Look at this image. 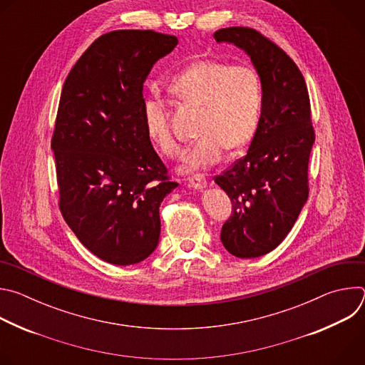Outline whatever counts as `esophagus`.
I'll return each instance as SVG.
<instances>
[{
  "instance_id": "34e87169",
  "label": "esophagus",
  "mask_w": 365,
  "mask_h": 365,
  "mask_svg": "<svg viewBox=\"0 0 365 365\" xmlns=\"http://www.w3.org/2000/svg\"><path fill=\"white\" fill-rule=\"evenodd\" d=\"M189 186L193 189H203L206 186V176L202 173H196L189 178Z\"/></svg>"
}]
</instances>
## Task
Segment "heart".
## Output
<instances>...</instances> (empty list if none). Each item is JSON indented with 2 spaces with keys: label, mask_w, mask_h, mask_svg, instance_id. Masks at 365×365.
I'll return each mask as SVG.
<instances>
[{
  "label": "heart",
  "mask_w": 365,
  "mask_h": 365,
  "mask_svg": "<svg viewBox=\"0 0 365 365\" xmlns=\"http://www.w3.org/2000/svg\"><path fill=\"white\" fill-rule=\"evenodd\" d=\"M182 102L200 106L202 134L183 155V172L217 165L225 148L237 150L248 144L259 124L263 110V85L255 69L247 65L205 59L189 65L169 86ZM147 135L166 155H178L180 147L169 125L168 103L150 96L143 106Z\"/></svg>",
  "instance_id": "heart-1"
}]
</instances>
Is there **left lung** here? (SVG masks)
<instances>
[{"mask_svg":"<svg viewBox=\"0 0 365 365\" xmlns=\"http://www.w3.org/2000/svg\"><path fill=\"white\" fill-rule=\"evenodd\" d=\"M214 37L242 48L263 85L262 118L247 154L215 176L232 202L221 241L232 255L255 258L287 237L307 200L309 155L315 143L310 101L297 65L259 31L227 27Z\"/></svg>","mask_w":365,"mask_h":365,"instance_id":"obj_1","label":"left lung"}]
</instances>
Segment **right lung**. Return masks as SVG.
I'll use <instances>...</instances> for the list:
<instances>
[{
  "label": "right lung",
  "instance_id": "right-lung-1",
  "mask_svg": "<svg viewBox=\"0 0 365 365\" xmlns=\"http://www.w3.org/2000/svg\"><path fill=\"white\" fill-rule=\"evenodd\" d=\"M178 38L153 30L98 37L69 72L55 123L61 212L78 240L115 266L145 259L159 244V207L178 183L154 151L143 83Z\"/></svg>",
  "mask_w": 365,
  "mask_h": 365
}]
</instances>
